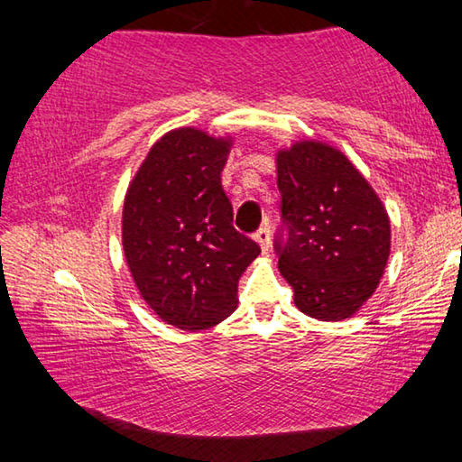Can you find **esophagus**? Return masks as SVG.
<instances>
[{
  "mask_svg": "<svg viewBox=\"0 0 462 462\" xmlns=\"http://www.w3.org/2000/svg\"><path fill=\"white\" fill-rule=\"evenodd\" d=\"M254 240L259 242L261 245V248H263V253H267L269 250V245H271V228H269V222H264L259 230H256V234H254Z\"/></svg>",
  "mask_w": 462,
  "mask_h": 462,
  "instance_id": "esophagus-1",
  "label": "esophagus"
}]
</instances>
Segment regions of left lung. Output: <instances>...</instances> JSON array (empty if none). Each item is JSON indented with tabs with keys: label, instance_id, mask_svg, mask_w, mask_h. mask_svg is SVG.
<instances>
[{
	"label": "left lung",
	"instance_id": "8db88e82",
	"mask_svg": "<svg viewBox=\"0 0 462 462\" xmlns=\"http://www.w3.org/2000/svg\"><path fill=\"white\" fill-rule=\"evenodd\" d=\"M277 175L281 226L273 248L295 306L322 322L350 318L385 271V208L353 162L322 143L281 151Z\"/></svg>",
	"mask_w": 462,
	"mask_h": 462
}]
</instances>
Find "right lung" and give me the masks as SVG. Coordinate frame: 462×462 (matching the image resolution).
<instances>
[{"instance_id":"1","label":"right lung","mask_w":462,"mask_h":462,"mask_svg":"<svg viewBox=\"0 0 462 462\" xmlns=\"http://www.w3.org/2000/svg\"><path fill=\"white\" fill-rule=\"evenodd\" d=\"M228 143L173 130L148 152L124 201V254L140 295L181 330H206L238 303V279L261 253L234 228L222 187Z\"/></svg>"}]
</instances>
